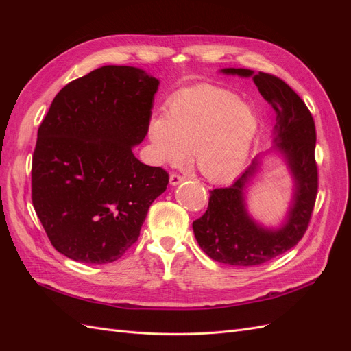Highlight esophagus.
Wrapping results in <instances>:
<instances>
[{"label": "esophagus", "instance_id": "34e87169", "mask_svg": "<svg viewBox=\"0 0 351 351\" xmlns=\"http://www.w3.org/2000/svg\"><path fill=\"white\" fill-rule=\"evenodd\" d=\"M183 182H184V177H182V176H178V174L169 176V184H171V186H178L180 183H183Z\"/></svg>", "mask_w": 351, "mask_h": 351}]
</instances>
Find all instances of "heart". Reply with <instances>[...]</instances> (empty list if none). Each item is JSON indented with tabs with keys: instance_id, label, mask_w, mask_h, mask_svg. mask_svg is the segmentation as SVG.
<instances>
[{
	"instance_id": "1",
	"label": "heart",
	"mask_w": 351,
	"mask_h": 351,
	"mask_svg": "<svg viewBox=\"0 0 351 351\" xmlns=\"http://www.w3.org/2000/svg\"><path fill=\"white\" fill-rule=\"evenodd\" d=\"M256 133L258 117L250 105L210 84L178 92L167 112L147 124L159 162L180 165L192 152L199 173L212 183L230 182L243 171Z\"/></svg>"
}]
</instances>
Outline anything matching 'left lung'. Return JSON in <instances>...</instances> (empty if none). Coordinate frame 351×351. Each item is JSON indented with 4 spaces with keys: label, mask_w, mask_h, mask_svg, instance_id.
Wrapping results in <instances>:
<instances>
[{
    "label": "left lung",
    "mask_w": 351,
    "mask_h": 351,
    "mask_svg": "<svg viewBox=\"0 0 351 351\" xmlns=\"http://www.w3.org/2000/svg\"><path fill=\"white\" fill-rule=\"evenodd\" d=\"M230 76L252 77L259 93L277 115L272 130L274 146L254 158L234 183L210 190L208 210L193 222V232L210 259L253 267L294 247L309 226L317 192L315 162V121L306 104L289 84L268 73L249 69H222ZM282 155L293 180V196L286 218L278 228H265L247 210V189L261 169L263 158Z\"/></svg>",
    "instance_id": "1"
}]
</instances>
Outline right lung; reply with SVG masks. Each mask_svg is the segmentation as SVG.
<instances>
[{
  "label": "right lung",
  "instance_id": "obj_1",
  "mask_svg": "<svg viewBox=\"0 0 351 351\" xmlns=\"http://www.w3.org/2000/svg\"><path fill=\"white\" fill-rule=\"evenodd\" d=\"M158 86L142 69L104 66L52 101L38 130L32 202L64 256L97 265L120 259L165 192L167 171L133 154L147 133Z\"/></svg>",
  "mask_w": 351,
  "mask_h": 351
}]
</instances>
